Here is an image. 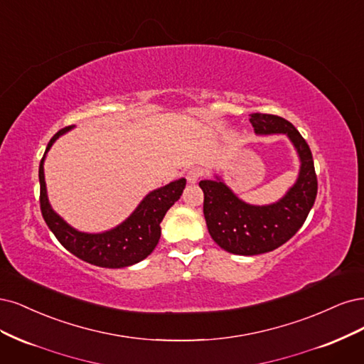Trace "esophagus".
Listing matches in <instances>:
<instances>
[{"mask_svg":"<svg viewBox=\"0 0 364 364\" xmlns=\"http://www.w3.org/2000/svg\"><path fill=\"white\" fill-rule=\"evenodd\" d=\"M201 175H203V171L199 169V168H191L189 171H187V173H186V178H187V181L189 183H196L199 178H201Z\"/></svg>","mask_w":364,"mask_h":364,"instance_id":"34e87169","label":"esophagus"}]
</instances>
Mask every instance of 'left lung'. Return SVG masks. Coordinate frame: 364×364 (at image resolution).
Instances as JSON below:
<instances>
[{
	"label": "left lung",
	"instance_id": "obj_1",
	"mask_svg": "<svg viewBox=\"0 0 364 364\" xmlns=\"http://www.w3.org/2000/svg\"><path fill=\"white\" fill-rule=\"evenodd\" d=\"M250 121L257 134H286L298 151L301 169L289 192L269 205L243 203L219 178L199 181L210 236L222 250L239 255L274 251L291 239L306 222L318 195L311 151L296 128L277 114L252 113Z\"/></svg>",
	"mask_w": 364,
	"mask_h": 364
}]
</instances>
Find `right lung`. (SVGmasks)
Wrapping results in <instances>:
<instances>
[{"instance_id": "1", "label": "right lung", "mask_w": 364, "mask_h": 364, "mask_svg": "<svg viewBox=\"0 0 364 364\" xmlns=\"http://www.w3.org/2000/svg\"><path fill=\"white\" fill-rule=\"evenodd\" d=\"M73 127L74 125H69L57 132L46 146L45 154L58 136L69 132ZM45 154L39 165L41 212L46 225L69 252L90 264L118 269L142 262L154 251L161 234L160 222L165 218L168 210L180 199L186 187L184 178L172 181L148 193L133 215L116 228L98 234L81 232L68 225L48 203L43 177Z\"/></svg>"}]
</instances>
